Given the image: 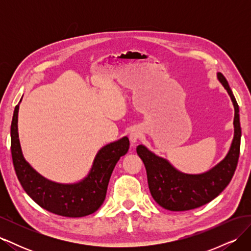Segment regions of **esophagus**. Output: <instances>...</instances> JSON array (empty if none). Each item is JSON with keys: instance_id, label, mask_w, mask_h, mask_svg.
Here are the masks:
<instances>
[{"instance_id": "esophagus-1", "label": "esophagus", "mask_w": 251, "mask_h": 251, "mask_svg": "<svg viewBox=\"0 0 251 251\" xmlns=\"http://www.w3.org/2000/svg\"><path fill=\"white\" fill-rule=\"evenodd\" d=\"M140 131L139 130H133L131 133H130V140H131V143L132 144H135L137 143L138 139L140 138Z\"/></svg>"}]
</instances>
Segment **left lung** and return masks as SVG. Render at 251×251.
<instances>
[{
  "mask_svg": "<svg viewBox=\"0 0 251 251\" xmlns=\"http://www.w3.org/2000/svg\"><path fill=\"white\" fill-rule=\"evenodd\" d=\"M217 78L227 91L234 108L233 139L228 153L221 161L204 173L185 174L174 168L169 160L157 156L143 144L136 149L146 166L151 195L165 209L183 211L210 202L229 184L237 169L242 136L239 105L224 75L218 72Z\"/></svg>",
  "mask_w": 251,
  "mask_h": 251,
  "instance_id": "left-lung-1",
  "label": "left lung"
}]
</instances>
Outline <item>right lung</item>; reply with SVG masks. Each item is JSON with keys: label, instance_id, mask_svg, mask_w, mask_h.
<instances>
[{"label": "right lung", "instance_id": "obj_1", "mask_svg": "<svg viewBox=\"0 0 251 251\" xmlns=\"http://www.w3.org/2000/svg\"><path fill=\"white\" fill-rule=\"evenodd\" d=\"M22 98L13 111L10 126L12 162L21 185L35 203L55 215L80 218L93 214L105 199L109 181L116 163L120 157L127 153L130 148L128 138L125 136L105 144L98 151L92 168L83 179L74 183H57L37 173L23 155L18 132V115Z\"/></svg>", "mask_w": 251, "mask_h": 251}]
</instances>
